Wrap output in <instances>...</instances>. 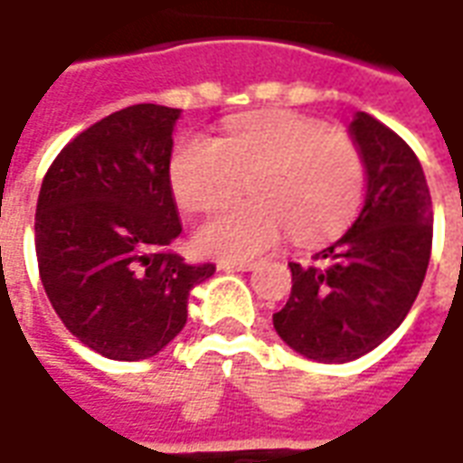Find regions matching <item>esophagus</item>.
<instances>
[{"instance_id":"esophagus-1","label":"esophagus","mask_w":463,"mask_h":463,"mask_svg":"<svg viewBox=\"0 0 463 463\" xmlns=\"http://www.w3.org/2000/svg\"><path fill=\"white\" fill-rule=\"evenodd\" d=\"M218 268H221V270H238V272H248V270H252V268H255V262H245V260H222V262H218Z\"/></svg>"}]
</instances>
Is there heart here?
Instances as JSON below:
<instances>
[{"mask_svg":"<svg viewBox=\"0 0 463 463\" xmlns=\"http://www.w3.org/2000/svg\"><path fill=\"white\" fill-rule=\"evenodd\" d=\"M168 178L175 201L193 213L228 205L248 178L250 201L203 222L195 245L208 255L250 260L288 231L302 245L340 235L359 211L367 165L347 133L280 111L238 118L218 141L185 136Z\"/></svg>","mask_w":463,"mask_h":463,"instance_id":"1","label":"heart"}]
</instances>
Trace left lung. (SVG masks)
Returning <instances> with one entry per match:
<instances>
[{"label":"left lung","instance_id":"8db88e82","mask_svg":"<svg viewBox=\"0 0 463 463\" xmlns=\"http://www.w3.org/2000/svg\"><path fill=\"white\" fill-rule=\"evenodd\" d=\"M349 133L367 165V198L340 241L290 262L292 292L272 325L315 362H352L407 317L431 255L434 211L427 178L407 141L359 111Z\"/></svg>","mask_w":463,"mask_h":463}]
</instances>
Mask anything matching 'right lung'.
Masks as SVG:
<instances>
[{
    "mask_svg": "<svg viewBox=\"0 0 463 463\" xmlns=\"http://www.w3.org/2000/svg\"><path fill=\"white\" fill-rule=\"evenodd\" d=\"M181 111L136 104L66 143L39 191L36 260L74 337L121 362L153 357L183 330L188 295L215 265L173 252V126Z\"/></svg>",
    "mask_w": 463,
    "mask_h": 463,
    "instance_id": "right-lung-1",
    "label": "right lung"
}]
</instances>
